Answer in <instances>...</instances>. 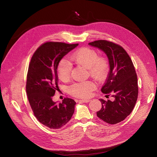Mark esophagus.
Returning a JSON list of instances; mask_svg holds the SVG:
<instances>
[{
  "instance_id": "esophagus-1",
  "label": "esophagus",
  "mask_w": 157,
  "mask_h": 157,
  "mask_svg": "<svg viewBox=\"0 0 157 157\" xmlns=\"http://www.w3.org/2000/svg\"><path fill=\"white\" fill-rule=\"evenodd\" d=\"M79 101L82 102H84V103H87V102H89L90 101V100H88V99H84V100H79Z\"/></svg>"
}]
</instances>
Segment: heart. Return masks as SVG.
Returning a JSON list of instances; mask_svg holds the SVG:
<instances>
[{
  "mask_svg": "<svg viewBox=\"0 0 157 157\" xmlns=\"http://www.w3.org/2000/svg\"><path fill=\"white\" fill-rule=\"evenodd\" d=\"M71 59L76 64L83 66L88 69L92 78L102 80L105 78L109 72V63L104 57H98L95 49L89 48H81L71 55ZM72 65L65 59H62L58 65L57 74L63 81L69 79ZM95 88V85L92 81H83L74 83L69 87L70 94L77 97L87 98Z\"/></svg>",
  "mask_w": 157,
  "mask_h": 157,
  "instance_id": "b5f03b06",
  "label": "heart"
}]
</instances>
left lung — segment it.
Instances as JSON below:
<instances>
[{
	"label": "left lung",
	"mask_w": 157,
	"mask_h": 157,
	"mask_svg": "<svg viewBox=\"0 0 157 157\" xmlns=\"http://www.w3.org/2000/svg\"><path fill=\"white\" fill-rule=\"evenodd\" d=\"M88 44L101 49L108 58L109 72L101 92L114 98L113 101L99 99L102 108L97 112V116L109 124H117L131 113L137 99V78L134 64L127 52L117 44L98 40Z\"/></svg>",
	"instance_id": "1"
}]
</instances>
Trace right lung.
Wrapping results in <instances>:
<instances>
[{
    "label": "right lung",
    "instance_id": "right-lung-1",
    "mask_svg": "<svg viewBox=\"0 0 157 157\" xmlns=\"http://www.w3.org/2000/svg\"><path fill=\"white\" fill-rule=\"evenodd\" d=\"M78 46L60 42H47L33 55L27 78L29 102L38 121L52 129H59L71 120L76 102L65 98L62 102L53 101L58 86L57 67L62 58Z\"/></svg>",
    "mask_w": 157,
    "mask_h": 157
}]
</instances>
